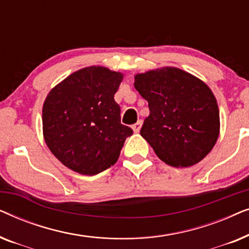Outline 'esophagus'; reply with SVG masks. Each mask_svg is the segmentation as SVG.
<instances>
[{
	"label": "esophagus",
	"instance_id": "1",
	"mask_svg": "<svg viewBox=\"0 0 249 249\" xmlns=\"http://www.w3.org/2000/svg\"><path fill=\"white\" fill-rule=\"evenodd\" d=\"M142 120L136 122L135 124H132V130H134L135 132H139V130H141V128H142Z\"/></svg>",
	"mask_w": 249,
	"mask_h": 249
}]
</instances>
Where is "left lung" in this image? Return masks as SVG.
Instances as JSON below:
<instances>
[{"label": "left lung", "instance_id": "left-lung-1", "mask_svg": "<svg viewBox=\"0 0 249 249\" xmlns=\"http://www.w3.org/2000/svg\"><path fill=\"white\" fill-rule=\"evenodd\" d=\"M134 85L148 102L141 135L155 154L175 168L202 161L220 131L219 107L209 86L177 68L137 74Z\"/></svg>", "mask_w": 249, "mask_h": 249}]
</instances>
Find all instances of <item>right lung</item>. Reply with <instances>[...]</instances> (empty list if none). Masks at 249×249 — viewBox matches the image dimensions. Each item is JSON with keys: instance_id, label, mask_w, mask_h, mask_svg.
I'll use <instances>...</instances> for the list:
<instances>
[{"instance_id": "1", "label": "right lung", "mask_w": 249, "mask_h": 249, "mask_svg": "<svg viewBox=\"0 0 249 249\" xmlns=\"http://www.w3.org/2000/svg\"><path fill=\"white\" fill-rule=\"evenodd\" d=\"M122 74L103 67L76 71L54 87L43 107L50 151L68 168L94 176L118 161L132 129L121 124L114 101Z\"/></svg>"}]
</instances>
